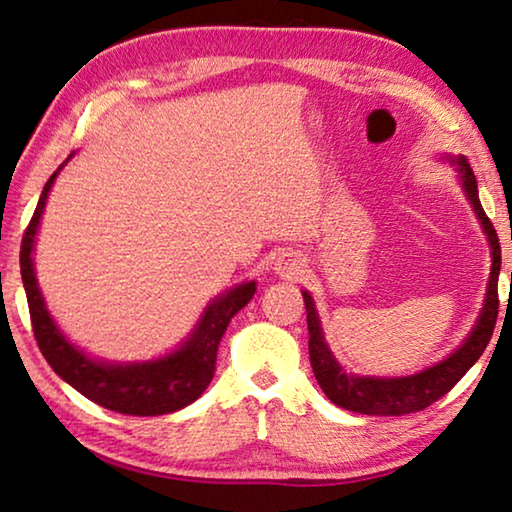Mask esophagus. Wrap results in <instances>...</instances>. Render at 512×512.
Listing matches in <instances>:
<instances>
[{"label":"esophagus","mask_w":512,"mask_h":512,"mask_svg":"<svg viewBox=\"0 0 512 512\" xmlns=\"http://www.w3.org/2000/svg\"><path fill=\"white\" fill-rule=\"evenodd\" d=\"M284 271H289V273H291V268H284Z\"/></svg>","instance_id":"1"}]
</instances>
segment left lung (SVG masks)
I'll list each match as a JSON object with an SVG mask.
<instances>
[{
    "label": "left lung",
    "mask_w": 512,
    "mask_h": 512,
    "mask_svg": "<svg viewBox=\"0 0 512 512\" xmlns=\"http://www.w3.org/2000/svg\"><path fill=\"white\" fill-rule=\"evenodd\" d=\"M458 171H461L463 187L467 198L474 205L476 216L481 219V225L488 235L490 248H492V268H490V284L488 296H485V307L479 316V323L474 325L472 334L467 336L465 343L454 354H449L445 361L436 363L433 368H427L411 377H397V379H377V377H357L343 372L339 363L334 361L332 352L327 350V343L320 332V323L314 309V300L309 293H302L307 307V329H309V359L311 368L318 386L323 393L332 400L336 406L366 413V415H406L415 413L438 402L440 397L447 395L452 388L461 381V377L470 370L476 359L481 357L483 350L488 348L497 325L499 314V268H501V246L499 237L488 214L483 212L479 201V189H476V178L467 158H458Z\"/></svg>",
    "instance_id": "obj_1"
}]
</instances>
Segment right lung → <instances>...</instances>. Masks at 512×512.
<instances>
[{
    "instance_id": "add662e5",
    "label": "right lung",
    "mask_w": 512,
    "mask_h": 512,
    "mask_svg": "<svg viewBox=\"0 0 512 512\" xmlns=\"http://www.w3.org/2000/svg\"><path fill=\"white\" fill-rule=\"evenodd\" d=\"M56 173L58 171L51 173L45 189H42L36 212L24 230L20 248V271L24 291H27L31 327L42 357L47 359L58 377H63L69 386H74L81 395L103 406V409L124 415H164L192 404L210 386L221 336L230 318L253 298L255 282L239 284L225 296L216 298L207 307L192 339L185 341L183 348L169 354V357L149 363H133V366H108V363L88 359L56 329L54 320L45 309V300L40 296L31 262L40 214L45 210L47 194L54 185Z\"/></svg>"
}]
</instances>
